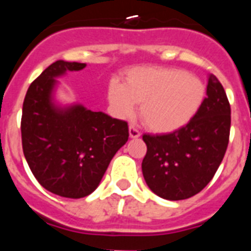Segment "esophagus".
Returning <instances> with one entry per match:
<instances>
[{
  "instance_id": "1",
  "label": "esophagus",
  "mask_w": 251,
  "mask_h": 251,
  "mask_svg": "<svg viewBox=\"0 0 251 251\" xmlns=\"http://www.w3.org/2000/svg\"><path fill=\"white\" fill-rule=\"evenodd\" d=\"M139 136H141V132H139L137 128L133 127V126H130V127H129V137H130V138H138Z\"/></svg>"
}]
</instances>
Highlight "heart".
<instances>
[{
  "mask_svg": "<svg viewBox=\"0 0 251 251\" xmlns=\"http://www.w3.org/2000/svg\"><path fill=\"white\" fill-rule=\"evenodd\" d=\"M206 85L186 70L161 66H138L128 70L126 84L112 79L106 99L117 118L132 117L141 104V118L156 133H172L194 119L202 106Z\"/></svg>",
  "mask_w": 251,
  "mask_h": 251,
  "instance_id": "b5f03b06",
  "label": "heart"
}]
</instances>
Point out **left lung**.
Masks as SVG:
<instances>
[{
    "mask_svg": "<svg viewBox=\"0 0 251 251\" xmlns=\"http://www.w3.org/2000/svg\"><path fill=\"white\" fill-rule=\"evenodd\" d=\"M207 97L191 122L176 132L143 134L147 145L142 172L146 183L166 200H185L207 186L229 145L231 109L223 85L210 75Z\"/></svg>",
    "mask_w": 251,
    "mask_h": 251,
    "instance_id": "1",
    "label": "left lung"
}]
</instances>
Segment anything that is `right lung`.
<instances>
[{
    "label": "right lung",
    "mask_w": 251,
    "mask_h": 251,
    "mask_svg": "<svg viewBox=\"0 0 251 251\" xmlns=\"http://www.w3.org/2000/svg\"><path fill=\"white\" fill-rule=\"evenodd\" d=\"M57 60L28 86L21 118L22 150L31 172L48 191L80 199L98 187L114 154L129 137L127 122L80 104L57 106L56 77L85 68Z\"/></svg>",
    "instance_id": "add662e5"
}]
</instances>
